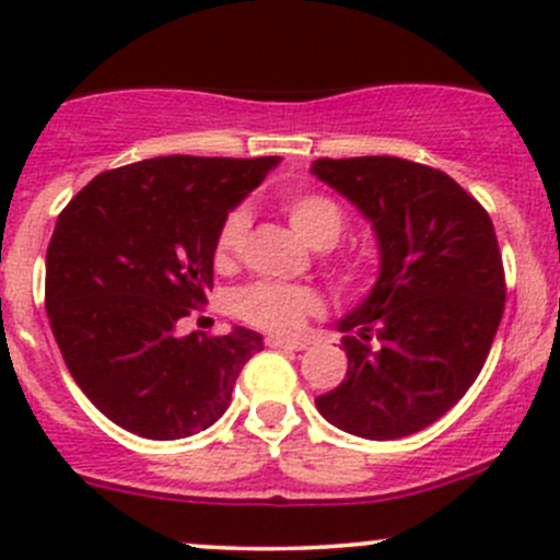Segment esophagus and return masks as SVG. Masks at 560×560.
Here are the masks:
<instances>
[{
    "instance_id": "34e87169",
    "label": "esophagus",
    "mask_w": 560,
    "mask_h": 560,
    "mask_svg": "<svg viewBox=\"0 0 560 560\" xmlns=\"http://www.w3.org/2000/svg\"><path fill=\"white\" fill-rule=\"evenodd\" d=\"M270 349H292V352H301L306 349V341H298V338H281V336H268L265 338Z\"/></svg>"
}]
</instances>
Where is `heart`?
Here are the masks:
<instances>
[{"label":"heart","instance_id":"heart-1","mask_svg":"<svg viewBox=\"0 0 560 560\" xmlns=\"http://www.w3.org/2000/svg\"><path fill=\"white\" fill-rule=\"evenodd\" d=\"M281 211L287 213L292 228L314 248H330L347 230V211L341 202L332 200L325 191H287L281 197ZM248 233V213L244 208H233L222 219L213 238V262L217 268H230L241 257ZM336 270L341 279L352 281L360 276L358 259H338ZM233 308L241 319L254 327L273 332L301 330L308 316L322 312V295L312 287L276 284V281H252L241 287L233 298Z\"/></svg>","mask_w":560,"mask_h":560}]
</instances>
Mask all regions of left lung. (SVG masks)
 Listing matches in <instances>:
<instances>
[{
    "label": "left lung",
    "instance_id": "1",
    "mask_svg": "<svg viewBox=\"0 0 560 560\" xmlns=\"http://www.w3.org/2000/svg\"><path fill=\"white\" fill-rule=\"evenodd\" d=\"M312 173L374 224L382 257L371 295L338 322L347 376L316 409L352 436H411L488 360L506 303L493 222L447 173L400 156H325Z\"/></svg>",
    "mask_w": 560,
    "mask_h": 560
}]
</instances>
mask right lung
Masks as SVG:
<instances>
[{
  "label": "right lung",
  "instance_id": "1",
  "mask_svg": "<svg viewBox=\"0 0 560 560\" xmlns=\"http://www.w3.org/2000/svg\"><path fill=\"white\" fill-rule=\"evenodd\" d=\"M279 156H156L100 173L56 219L45 312L78 387L124 431L171 442L230 406L262 336H175L213 287L222 219Z\"/></svg>",
  "mask_w": 560,
  "mask_h": 560
}]
</instances>
